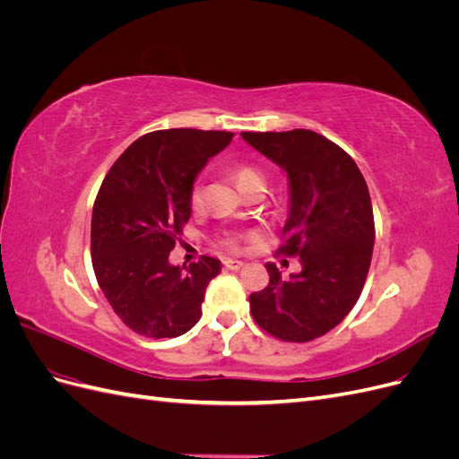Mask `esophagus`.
Segmentation results:
<instances>
[{
    "label": "esophagus",
    "mask_w": 459,
    "mask_h": 459,
    "mask_svg": "<svg viewBox=\"0 0 459 459\" xmlns=\"http://www.w3.org/2000/svg\"><path fill=\"white\" fill-rule=\"evenodd\" d=\"M243 266H245V262H241V260H235V258L224 260V268H228V270H241Z\"/></svg>",
    "instance_id": "1"
}]
</instances>
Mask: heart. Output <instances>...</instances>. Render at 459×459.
Here are the masks:
<instances>
[{
    "label": "heart",
    "instance_id": "obj_1",
    "mask_svg": "<svg viewBox=\"0 0 459 459\" xmlns=\"http://www.w3.org/2000/svg\"><path fill=\"white\" fill-rule=\"evenodd\" d=\"M235 179H238V186L241 189L253 186V184H264V176L256 169H253V166H239V169L235 170ZM201 201H203V186H201V182H195L191 187V204L199 206ZM220 245L224 248H230V251H235L239 245V233H235V231L221 233Z\"/></svg>",
    "mask_w": 459,
    "mask_h": 459
}]
</instances>
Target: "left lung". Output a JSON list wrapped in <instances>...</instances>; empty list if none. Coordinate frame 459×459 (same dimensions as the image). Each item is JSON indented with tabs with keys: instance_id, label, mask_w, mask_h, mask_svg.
<instances>
[{
	"instance_id": "1",
	"label": "left lung",
	"mask_w": 459,
	"mask_h": 459,
	"mask_svg": "<svg viewBox=\"0 0 459 459\" xmlns=\"http://www.w3.org/2000/svg\"><path fill=\"white\" fill-rule=\"evenodd\" d=\"M241 137L287 174L281 253L302 264L289 280L266 264L268 287L248 297L253 317L281 341H314L342 322L366 283L375 241L368 184L349 152L312 130Z\"/></svg>"
}]
</instances>
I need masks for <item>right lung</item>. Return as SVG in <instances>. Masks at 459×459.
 I'll list each match as a JSON object with an SVG mask.
<instances>
[{
    "label": "right lung",
    "mask_w": 459,
    "mask_h": 459,
    "mask_svg": "<svg viewBox=\"0 0 459 459\" xmlns=\"http://www.w3.org/2000/svg\"><path fill=\"white\" fill-rule=\"evenodd\" d=\"M233 134L195 128L142 135L110 166L91 214V264L105 299L132 331L184 335L201 319L218 258L179 268L169 262L191 216V187Z\"/></svg>",
    "instance_id": "right-lung-1"
}]
</instances>
